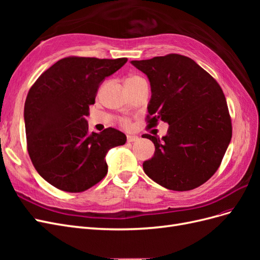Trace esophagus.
Segmentation results:
<instances>
[{"label":"esophagus","instance_id":"esophagus-1","mask_svg":"<svg viewBox=\"0 0 260 260\" xmlns=\"http://www.w3.org/2000/svg\"><path fill=\"white\" fill-rule=\"evenodd\" d=\"M138 140H139V137H137V136H131V135L127 136L128 142H137Z\"/></svg>","mask_w":260,"mask_h":260}]
</instances>
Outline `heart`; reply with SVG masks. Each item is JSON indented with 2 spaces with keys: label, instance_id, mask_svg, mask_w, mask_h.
<instances>
[{
  "label": "heart",
  "instance_id": "1",
  "mask_svg": "<svg viewBox=\"0 0 260 260\" xmlns=\"http://www.w3.org/2000/svg\"><path fill=\"white\" fill-rule=\"evenodd\" d=\"M139 79H141V77H139V76H130L128 79H127V83L135 82V81H137ZM120 123L123 125V127H129V125H130L129 119H125V118H122V119L120 120Z\"/></svg>",
  "mask_w": 260,
  "mask_h": 260
}]
</instances>
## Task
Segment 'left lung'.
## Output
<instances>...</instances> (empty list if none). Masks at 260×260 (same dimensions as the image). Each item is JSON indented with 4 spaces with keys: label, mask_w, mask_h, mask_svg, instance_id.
Returning <instances> with one entry per match:
<instances>
[{
    "label": "left lung",
    "mask_w": 260,
    "mask_h": 260,
    "mask_svg": "<svg viewBox=\"0 0 260 260\" xmlns=\"http://www.w3.org/2000/svg\"><path fill=\"white\" fill-rule=\"evenodd\" d=\"M131 64L144 73L152 98L147 128L159 120L169 129L161 140L143 135L155 145L145 174L172 191H190L218 170L232 138L231 117L223 91L206 70L190 57L168 54Z\"/></svg>",
    "instance_id": "obj_1"
}]
</instances>
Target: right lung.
I'll use <instances>...</instances> for the list:
<instances>
[{"label":"right lung","instance_id":"obj_1","mask_svg":"<svg viewBox=\"0 0 260 260\" xmlns=\"http://www.w3.org/2000/svg\"><path fill=\"white\" fill-rule=\"evenodd\" d=\"M127 58L68 56L38 78L25 102L27 149L36 170L61 191L83 192L107 175L108 149L127 138L114 128L90 132L85 116L100 84Z\"/></svg>","mask_w":260,"mask_h":260}]
</instances>
